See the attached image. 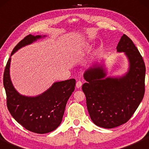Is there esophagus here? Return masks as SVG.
<instances>
[{
  "instance_id": "1",
  "label": "esophagus",
  "mask_w": 149,
  "mask_h": 149,
  "mask_svg": "<svg viewBox=\"0 0 149 149\" xmlns=\"http://www.w3.org/2000/svg\"><path fill=\"white\" fill-rule=\"evenodd\" d=\"M82 85V82L81 81H78L76 83V87L77 88H80Z\"/></svg>"
}]
</instances>
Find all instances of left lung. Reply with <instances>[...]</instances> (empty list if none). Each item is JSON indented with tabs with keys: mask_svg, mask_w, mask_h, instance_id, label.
Returning a JSON list of instances; mask_svg holds the SVG:
<instances>
[{
	"mask_svg": "<svg viewBox=\"0 0 149 149\" xmlns=\"http://www.w3.org/2000/svg\"><path fill=\"white\" fill-rule=\"evenodd\" d=\"M117 51L125 52L130 62L127 74L106 77L102 66L95 65L84 73L82 90L91 119L99 127L111 129L129 120L145 95L146 68L140 52L127 35L121 37Z\"/></svg>",
	"mask_w": 149,
	"mask_h": 149,
	"instance_id": "left-lung-1",
	"label": "left lung"
}]
</instances>
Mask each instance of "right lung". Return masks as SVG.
<instances>
[{
    "label": "right lung",
    "mask_w": 149,
    "mask_h": 149,
    "mask_svg": "<svg viewBox=\"0 0 149 149\" xmlns=\"http://www.w3.org/2000/svg\"><path fill=\"white\" fill-rule=\"evenodd\" d=\"M39 38H41V35H27L14 47L11 56L20 48ZM10 58L5 67L3 84L6 105L12 117L30 132L43 134L56 130L62 122L67 101L75 89V80L71 79L54 83L41 95L35 97H26L19 94L12 84L10 77Z\"/></svg>",
    "instance_id": "1"
}]
</instances>
